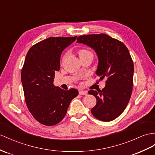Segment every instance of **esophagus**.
<instances>
[{
    "label": "esophagus",
    "instance_id": "esophagus-1",
    "mask_svg": "<svg viewBox=\"0 0 155 155\" xmlns=\"http://www.w3.org/2000/svg\"><path fill=\"white\" fill-rule=\"evenodd\" d=\"M79 94H80V95H83V96H86L87 92H86V91L81 90V91H79Z\"/></svg>",
    "mask_w": 155,
    "mask_h": 155
}]
</instances>
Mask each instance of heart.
Returning a JSON list of instances; mask_svg holds the SVG:
<instances>
[{"mask_svg": "<svg viewBox=\"0 0 155 155\" xmlns=\"http://www.w3.org/2000/svg\"><path fill=\"white\" fill-rule=\"evenodd\" d=\"M92 52H90V51L88 50H86V49H82L80 51H79V55H84V54H90Z\"/></svg>", "mask_w": 155, "mask_h": 155, "instance_id": "1", "label": "heart"}]
</instances>
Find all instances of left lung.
I'll return each instance as SVG.
<instances>
[{
	"label": "left lung",
	"mask_w": 155,
	"mask_h": 155,
	"mask_svg": "<svg viewBox=\"0 0 155 155\" xmlns=\"http://www.w3.org/2000/svg\"><path fill=\"white\" fill-rule=\"evenodd\" d=\"M77 42L95 50L99 59L96 74L100 80L107 78L104 89L88 92L97 100L91 113L98 120L111 121L124 111L132 92L134 67L128 49L121 41L104 33L79 36Z\"/></svg>",
	"instance_id": "1"
}]
</instances>
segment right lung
I'll return each mask as SVG.
<instances>
[{
	"instance_id": "add662e5",
	"label": "right lung",
	"mask_w": 155,
	"mask_h": 155,
	"mask_svg": "<svg viewBox=\"0 0 155 155\" xmlns=\"http://www.w3.org/2000/svg\"><path fill=\"white\" fill-rule=\"evenodd\" d=\"M77 37L48 38L35 44L27 54L21 73L25 100L31 114L42 124L50 126L61 122L78 94L76 89L65 91L53 84L63 50Z\"/></svg>"
}]
</instances>
